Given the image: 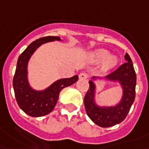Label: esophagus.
Segmentation results:
<instances>
[{"mask_svg":"<svg viewBox=\"0 0 149 149\" xmlns=\"http://www.w3.org/2000/svg\"><path fill=\"white\" fill-rule=\"evenodd\" d=\"M79 78L80 79H87L88 78V75L86 74V73H85V72H81V73H80Z\"/></svg>","mask_w":149,"mask_h":149,"instance_id":"1","label":"esophagus"}]
</instances>
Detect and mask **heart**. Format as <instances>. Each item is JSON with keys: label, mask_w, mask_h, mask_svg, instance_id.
I'll return each mask as SVG.
<instances>
[{"label": "heart", "mask_w": 149, "mask_h": 149, "mask_svg": "<svg viewBox=\"0 0 149 149\" xmlns=\"http://www.w3.org/2000/svg\"><path fill=\"white\" fill-rule=\"evenodd\" d=\"M109 52L105 49H99L92 54L91 58L92 60L96 63L103 61V68L105 69H109L114 68L118 63V59L116 56H109Z\"/></svg>", "instance_id": "1"}]
</instances>
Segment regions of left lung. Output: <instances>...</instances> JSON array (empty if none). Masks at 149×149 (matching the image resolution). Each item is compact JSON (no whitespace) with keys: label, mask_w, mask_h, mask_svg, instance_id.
<instances>
[{"label":"left lung","mask_w":149,"mask_h":149,"mask_svg":"<svg viewBox=\"0 0 149 149\" xmlns=\"http://www.w3.org/2000/svg\"><path fill=\"white\" fill-rule=\"evenodd\" d=\"M125 63L122 64L116 71L105 77V79L118 81L123 89L120 101L114 106H98L95 103V84L92 77L89 81L90 87L84 98V105L87 116L95 125L100 127H111L121 123L126 118L131 105L135 99L136 73L130 55H125Z\"/></svg>","instance_id":"obj_1"}]
</instances>
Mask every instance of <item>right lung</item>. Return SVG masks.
I'll use <instances>...</instances> for the list:
<instances>
[{"instance_id":"right-lung-1","label":"right lung","mask_w":149,"mask_h":149,"mask_svg":"<svg viewBox=\"0 0 149 149\" xmlns=\"http://www.w3.org/2000/svg\"><path fill=\"white\" fill-rule=\"evenodd\" d=\"M61 41L58 36H47L36 39L29 45L19 55L15 73L13 78V87L15 99L19 106L24 113L32 117H41L49 114L58 102L60 91L63 88L74 84L78 76L56 81L44 91L33 89L28 81V63L34 51L45 43Z\"/></svg>"}]
</instances>
